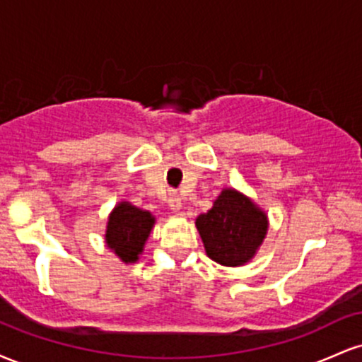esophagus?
<instances>
[{
    "label": "esophagus",
    "instance_id": "1",
    "mask_svg": "<svg viewBox=\"0 0 362 362\" xmlns=\"http://www.w3.org/2000/svg\"><path fill=\"white\" fill-rule=\"evenodd\" d=\"M168 206L173 213H180L182 207H184V201L177 192H170L168 194Z\"/></svg>",
    "mask_w": 362,
    "mask_h": 362
}]
</instances>
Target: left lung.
<instances>
[{"label":"left lung","mask_w":362,"mask_h":362,"mask_svg":"<svg viewBox=\"0 0 362 362\" xmlns=\"http://www.w3.org/2000/svg\"><path fill=\"white\" fill-rule=\"evenodd\" d=\"M195 228L211 260L224 267H240L257 255L269 230V218L248 195L226 189L207 213L195 218Z\"/></svg>","instance_id":"obj_1"}]
</instances>
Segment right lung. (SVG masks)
Wrapping results in <instances>:
<instances>
[{
    "instance_id": "add662e5",
    "label": "right lung",
    "mask_w": 362,
    "mask_h": 362,
    "mask_svg": "<svg viewBox=\"0 0 362 362\" xmlns=\"http://www.w3.org/2000/svg\"><path fill=\"white\" fill-rule=\"evenodd\" d=\"M156 218L149 211L120 201L110 211L105 243L124 264H136L144 250Z\"/></svg>"
}]
</instances>
